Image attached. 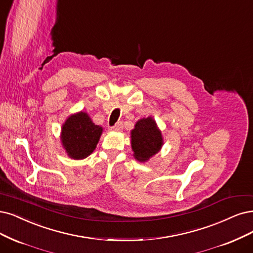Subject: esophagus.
I'll use <instances>...</instances> for the list:
<instances>
[{"mask_svg": "<svg viewBox=\"0 0 253 253\" xmlns=\"http://www.w3.org/2000/svg\"><path fill=\"white\" fill-rule=\"evenodd\" d=\"M122 128H123V123H122V122H118V123L115 126L111 127V129L114 130V131H116V132H120L121 130H122Z\"/></svg>", "mask_w": 253, "mask_h": 253, "instance_id": "esophagus-1", "label": "esophagus"}]
</instances>
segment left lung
<instances>
[{
  "label": "left lung",
  "mask_w": 253,
  "mask_h": 253,
  "mask_svg": "<svg viewBox=\"0 0 253 253\" xmlns=\"http://www.w3.org/2000/svg\"><path fill=\"white\" fill-rule=\"evenodd\" d=\"M164 145L162 131L153 118L138 120L131 130V148L136 161L145 163L161 150Z\"/></svg>",
  "instance_id": "1"
}]
</instances>
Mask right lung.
<instances>
[{"label": "right lung", "instance_id": "add662e5", "mask_svg": "<svg viewBox=\"0 0 253 253\" xmlns=\"http://www.w3.org/2000/svg\"><path fill=\"white\" fill-rule=\"evenodd\" d=\"M103 128L84 111L70 116L61 128V144L73 160H83L95 150Z\"/></svg>", "mask_w": 253, "mask_h": 253}]
</instances>
